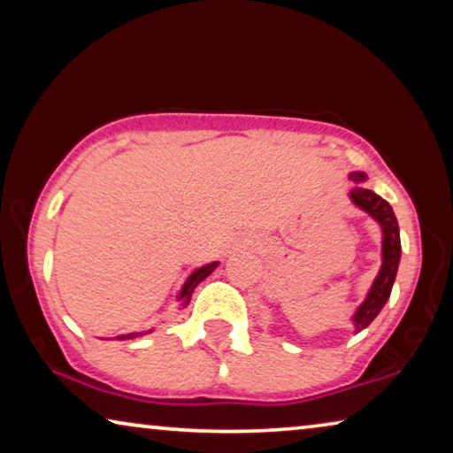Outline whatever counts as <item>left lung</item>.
<instances>
[{"instance_id":"1","label":"left lung","mask_w":453,"mask_h":453,"mask_svg":"<svg viewBox=\"0 0 453 453\" xmlns=\"http://www.w3.org/2000/svg\"><path fill=\"white\" fill-rule=\"evenodd\" d=\"M354 181H364V173H351L349 175ZM351 199L359 208L365 210L373 219L380 221L383 229V264L381 270L375 278L373 286L367 294V300L359 305V310L354 316V326L356 332H362L375 319V316L381 311L383 305H386L389 294H392V286L397 273V265H400V256H402V243H400V227H397V219L394 216L392 205H389L386 199L373 194L372 189L365 188H354L351 189Z\"/></svg>"}]
</instances>
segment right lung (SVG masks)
Wrapping results in <instances>:
<instances>
[{"instance_id": "right-lung-1", "label": "right lung", "mask_w": 453, "mask_h": 453, "mask_svg": "<svg viewBox=\"0 0 453 453\" xmlns=\"http://www.w3.org/2000/svg\"><path fill=\"white\" fill-rule=\"evenodd\" d=\"M218 267V262H213V264H208V265H203V267H199V270H196L194 273L189 275L188 278V281L183 283V289H181V294H180V297L183 300V303H188L189 302V297H191V294H194V289H196V286L199 281H203L205 278H208V275L216 270ZM137 335H143V334H127V335H119L118 340H134V337H137Z\"/></svg>"}]
</instances>
